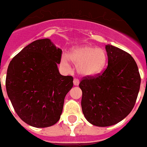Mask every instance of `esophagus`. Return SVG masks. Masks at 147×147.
Masks as SVG:
<instances>
[{"mask_svg": "<svg viewBox=\"0 0 147 147\" xmlns=\"http://www.w3.org/2000/svg\"><path fill=\"white\" fill-rule=\"evenodd\" d=\"M79 83H80L79 80L76 79V78H75V79H74V85L78 86V85H79Z\"/></svg>", "mask_w": 147, "mask_h": 147, "instance_id": "34e87169", "label": "esophagus"}]
</instances>
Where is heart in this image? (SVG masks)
<instances>
[{"instance_id": "obj_1", "label": "heart", "mask_w": 147, "mask_h": 147, "mask_svg": "<svg viewBox=\"0 0 147 147\" xmlns=\"http://www.w3.org/2000/svg\"><path fill=\"white\" fill-rule=\"evenodd\" d=\"M68 58L77 66V72L83 77H93L100 74L105 67L108 55L104 49L91 45H83L70 51L68 57L62 56L61 64L69 65Z\"/></svg>"}]
</instances>
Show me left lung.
<instances>
[{
	"label": "left lung",
	"instance_id": "1",
	"mask_svg": "<svg viewBox=\"0 0 147 147\" xmlns=\"http://www.w3.org/2000/svg\"><path fill=\"white\" fill-rule=\"evenodd\" d=\"M108 67L96 77L80 83L81 106L86 119L98 127L120 122L132 111L140 86V76L130 54L111 45H105Z\"/></svg>",
	"mask_w": 147,
	"mask_h": 147
}]
</instances>
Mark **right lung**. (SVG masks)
Listing matches in <instances>:
<instances>
[{"label": "right lung", "mask_w": 147, "mask_h": 147, "mask_svg": "<svg viewBox=\"0 0 147 147\" xmlns=\"http://www.w3.org/2000/svg\"><path fill=\"white\" fill-rule=\"evenodd\" d=\"M62 50L49 38L34 41L10 62L6 77L7 96L23 121L35 127L56 124L73 77L60 74Z\"/></svg>", "instance_id": "right-lung-1"}]
</instances>
